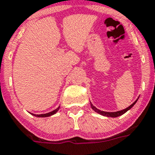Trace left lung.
<instances>
[{
  "instance_id": "obj_1",
  "label": "left lung",
  "mask_w": 155,
  "mask_h": 155,
  "mask_svg": "<svg viewBox=\"0 0 155 155\" xmlns=\"http://www.w3.org/2000/svg\"><path fill=\"white\" fill-rule=\"evenodd\" d=\"M138 100V99H137ZM137 100L135 102H134V103L132 104L131 105L129 106L128 107H126V109H123V110H121V111H115V112H107V111H101V110L97 109V107H94V105H93L92 104H91V107H92V109L94 110V111H96L97 113H98V114H101V115H104V116H107V117H113V118H115V117H118V116H120V115H123L124 113H126V111H128V110H130V108H131L132 107H134V105L136 104V102L137 101Z\"/></svg>"
}]
</instances>
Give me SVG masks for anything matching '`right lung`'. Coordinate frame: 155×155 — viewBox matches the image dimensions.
<instances>
[{"label": "right lung", "instance_id": "right-lung-1", "mask_svg": "<svg viewBox=\"0 0 155 155\" xmlns=\"http://www.w3.org/2000/svg\"><path fill=\"white\" fill-rule=\"evenodd\" d=\"M59 107H58L57 109L54 110V111H51V112H49V113H46V114H41V115H35V114H32V115H34V116H36V117H48V116H51V115H54V114H55V113L58 111Z\"/></svg>", "mask_w": 155, "mask_h": 155}]
</instances>
